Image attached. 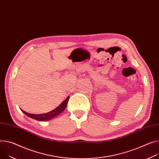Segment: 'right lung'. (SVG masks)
<instances>
[{"label": "right lung", "instance_id": "add662e5", "mask_svg": "<svg viewBox=\"0 0 159 159\" xmlns=\"http://www.w3.org/2000/svg\"><path fill=\"white\" fill-rule=\"evenodd\" d=\"M69 98H70V96H68L56 108H55L53 110H52L48 113H46L32 114V113H27L21 109V110L22 111V112L23 113H25L26 115H27L28 117H29L33 119H35V120H37L39 121L49 120L53 119L54 117L57 116V115H60L61 112H63L65 110V109L66 107L67 103L68 102Z\"/></svg>", "mask_w": 159, "mask_h": 159}]
</instances>
